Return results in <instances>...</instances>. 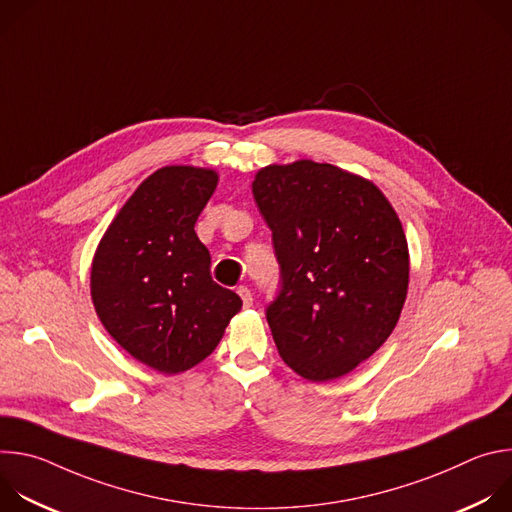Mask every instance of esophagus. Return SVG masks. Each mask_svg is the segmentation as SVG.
Wrapping results in <instances>:
<instances>
[{
	"instance_id": "esophagus-1",
	"label": "esophagus",
	"mask_w": 512,
	"mask_h": 512,
	"mask_svg": "<svg viewBox=\"0 0 512 512\" xmlns=\"http://www.w3.org/2000/svg\"><path fill=\"white\" fill-rule=\"evenodd\" d=\"M237 294L241 296L245 308H249V306L253 304V294H251V289H249L247 285H239V287H237Z\"/></svg>"
}]
</instances>
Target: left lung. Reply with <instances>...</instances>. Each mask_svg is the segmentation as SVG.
I'll use <instances>...</instances> for the list:
<instances>
[{
	"instance_id": "left-lung-1",
	"label": "left lung",
	"mask_w": 512,
	"mask_h": 512,
	"mask_svg": "<svg viewBox=\"0 0 512 512\" xmlns=\"http://www.w3.org/2000/svg\"><path fill=\"white\" fill-rule=\"evenodd\" d=\"M253 196L281 273L265 308L279 356L308 381L350 373L405 304L409 251L393 206L375 184L312 160L263 168Z\"/></svg>"
}]
</instances>
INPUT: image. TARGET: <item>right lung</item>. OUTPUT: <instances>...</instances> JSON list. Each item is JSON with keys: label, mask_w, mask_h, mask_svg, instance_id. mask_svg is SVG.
Wrapping results in <instances>:
<instances>
[{"label": "right lung", "mask_w": 512, "mask_h": 512, "mask_svg": "<svg viewBox=\"0 0 512 512\" xmlns=\"http://www.w3.org/2000/svg\"><path fill=\"white\" fill-rule=\"evenodd\" d=\"M218 176L168 166L145 180L99 243L91 296L107 332L164 375L192 369L221 342L243 302L210 275L194 233Z\"/></svg>", "instance_id": "add662e5"}]
</instances>
